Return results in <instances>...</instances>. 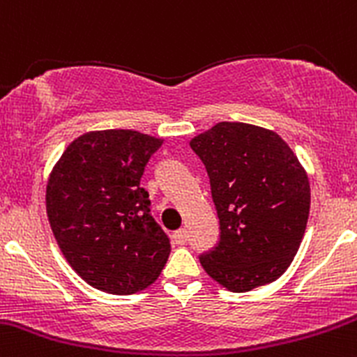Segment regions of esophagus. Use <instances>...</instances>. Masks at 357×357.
Segmentation results:
<instances>
[{
  "label": "esophagus",
  "mask_w": 357,
  "mask_h": 357,
  "mask_svg": "<svg viewBox=\"0 0 357 357\" xmlns=\"http://www.w3.org/2000/svg\"><path fill=\"white\" fill-rule=\"evenodd\" d=\"M174 241H175V244H178V245L185 244V242H187V230L185 229L177 230V232L174 234Z\"/></svg>",
  "instance_id": "1"
}]
</instances>
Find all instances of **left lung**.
<instances>
[{
	"mask_svg": "<svg viewBox=\"0 0 357 357\" xmlns=\"http://www.w3.org/2000/svg\"><path fill=\"white\" fill-rule=\"evenodd\" d=\"M211 185L220 241L199 256L206 273L232 292L271 284L292 263L306 230V170L273 130L220 122L190 141Z\"/></svg>",
	"mask_w": 357,
	"mask_h": 357,
	"instance_id": "obj_1",
	"label": "left lung"
}]
</instances>
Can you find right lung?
<instances>
[{
  "instance_id": "obj_1",
  "label": "right lung",
  "mask_w": 357,
  "mask_h": 357,
  "mask_svg": "<svg viewBox=\"0 0 357 357\" xmlns=\"http://www.w3.org/2000/svg\"><path fill=\"white\" fill-rule=\"evenodd\" d=\"M163 139L137 130L77 137L51 172L46 211L70 266L94 289L135 294L153 284L170 238L151 215L141 177Z\"/></svg>"
}]
</instances>
